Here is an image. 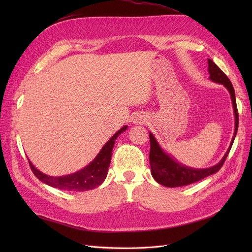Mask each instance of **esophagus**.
<instances>
[{
	"label": "esophagus",
	"mask_w": 252,
	"mask_h": 252,
	"mask_svg": "<svg viewBox=\"0 0 252 252\" xmlns=\"http://www.w3.org/2000/svg\"><path fill=\"white\" fill-rule=\"evenodd\" d=\"M132 122L134 124H144L146 122V117L143 116V114H136V116L132 119Z\"/></svg>",
	"instance_id": "1"
}]
</instances>
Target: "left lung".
<instances>
[{"instance_id":"obj_1","label":"left lung","mask_w":252,"mask_h":252,"mask_svg":"<svg viewBox=\"0 0 252 252\" xmlns=\"http://www.w3.org/2000/svg\"><path fill=\"white\" fill-rule=\"evenodd\" d=\"M208 72H209V79L220 85H224V87L228 90L230 94L231 102H232V108L234 114V132L232 140L230 142L229 147H228L226 154L222 158L220 161L208 168H192V167L186 166L178 162L173 157L161 147L158 144L155 135L151 132L149 133L150 139V167H151V175L154 179L163 186L166 187H182L189 184H192L197 181H201L204 178H207L209 175L218 172L222 165L224 164L225 159L229 154L231 146L233 144L234 138L238 132L239 127V113L238 108H236V102H235V94L231 82L227 78V75L220 69V68L212 62L210 59H208Z\"/></svg>"}]
</instances>
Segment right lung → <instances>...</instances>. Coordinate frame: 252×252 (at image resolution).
I'll return each instance as SVG.
<instances>
[{"label": "right lung", "instance_id": "right-lung-1", "mask_svg": "<svg viewBox=\"0 0 252 252\" xmlns=\"http://www.w3.org/2000/svg\"><path fill=\"white\" fill-rule=\"evenodd\" d=\"M127 128L128 126L125 125L114 133L93 161L77 172L60 175V177H52V175L45 174L35 168L34 165L29 161L30 168L37 179L53 188L66 190V191H86V190L94 189L100 186L107 177L114 143H116L118 136L124 132Z\"/></svg>", "mask_w": 252, "mask_h": 252}]
</instances>
